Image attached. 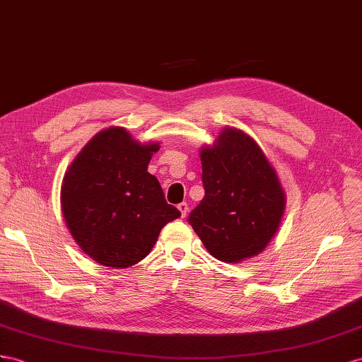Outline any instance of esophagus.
<instances>
[{"label":"esophagus","instance_id":"34e87169","mask_svg":"<svg viewBox=\"0 0 362 362\" xmlns=\"http://www.w3.org/2000/svg\"><path fill=\"white\" fill-rule=\"evenodd\" d=\"M177 208H179V211H180V214H182V217H183V218L188 216V209H189V206H188V203H187V202H182V203H179Z\"/></svg>","mask_w":362,"mask_h":362}]
</instances>
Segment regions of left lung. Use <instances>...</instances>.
<instances>
[{
  "instance_id": "1",
  "label": "left lung",
  "mask_w": 362,
  "mask_h": 362,
  "mask_svg": "<svg viewBox=\"0 0 362 362\" xmlns=\"http://www.w3.org/2000/svg\"><path fill=\"white\" fill-rule=\"evenodd\" d=\"M205 197L188 221L212 257L238 263L260 254L280 225L284 194L260 146L228 128L212 148H203Z\"/></svg>"
}]
</instances>
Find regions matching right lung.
<instances>
[{
  "label": "right lung",
  "mask_w": 362,
  "mask_h": 362,
  "mask_svg": "<svg viewBox=\"0 0 362 362\" xmlns=\"http://www.w3.org/2000/svg\"><path fill=\"white\" fill-rule=\"evenodd\" d=\"M157 144L141 145L124 128L96 134L70 165L61 188L73 238L102 266L129 267L150 254L162 228L180 217L148 173Z\"/></svg>",
  "instance_id": "1"
}]
</instances>
